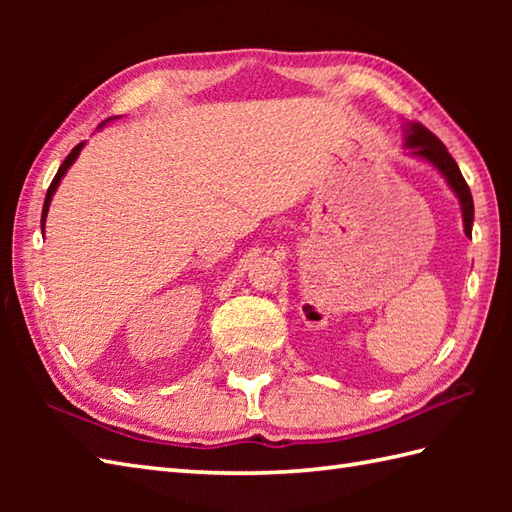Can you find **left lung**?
Returning a JSON list of instances; mask_svg holds the SVG:
<instances>
[{
  "instance_id": "obj_1",
  "label": "left lung",
  "mask_w": 512,
  "mask_h": 512,
  "mask_svg": "<svg viewBox=\"0 0 512 512\" xmlns=\"http://www.w3.org/2000/svg\"><path fill=\"white\" fill-rule=\"evenodd\" d=\"M407 147L411 149L413 156L429 160L433 167H438L447 182L451 184V189L455 195L460 198L462 204V220H464V233L471 237V228H473V195L469 184H466L462 171L458 167V162L453 160V156L447 151V147L442 145V140L429 132L422 123H409L407 125Z\"/></svg>"
}]
</instances>
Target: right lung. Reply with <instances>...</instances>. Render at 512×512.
Listing matches in <instances>:
<instances>
[{
	"mask_svg": "<svg viewBox=\"0 0 512 512\" xmlns=\"http://www.w3.org/2000/svg\"><path fill=\"white\" fill-rule=\"evenodd\" d=\"M81 147H83V143H79L76 145L70 154H68V158L63 160V165L59 167V171H57V176H54V180L50 182V187H48V193H46V200H43V211H41V224L46 222V215H48V206H50V200H52V195H54V191H57V187H59V182H61V178L65 176V171L70 169V165L72 162L76 160V156H79V151H81ZM43 228V226H41Z\"/></svg>",
	"mask_w": 512,
	"mask_h": 512,
	"instance_id": "add662e5",
	"label": "right lung"
}]
</instances>
